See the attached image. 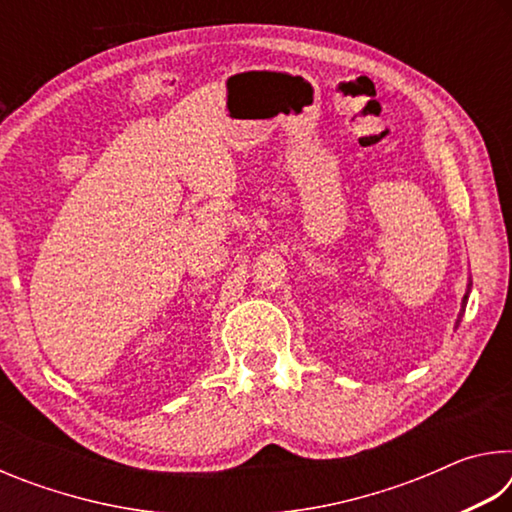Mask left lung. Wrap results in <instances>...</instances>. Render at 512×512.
<instances>
[{
  "label": "left lung",
  "instance_id": "1",
  "mask_svg": "<svg viewBox=\"0 0 512 512\" xmlns=\"http://www.w3.org/2000/svg\"><path fill=\"white\" fill-rule=\"evenodd\" d=\"M470 287H472V284H467V293H470ZM467 293H465V298H463V309H461V314H458V323H461V318H463V314H465V305H467Z\"/></svg>",
  "mask_w": 512,
  "mask_h": 512
}]
</instances>
